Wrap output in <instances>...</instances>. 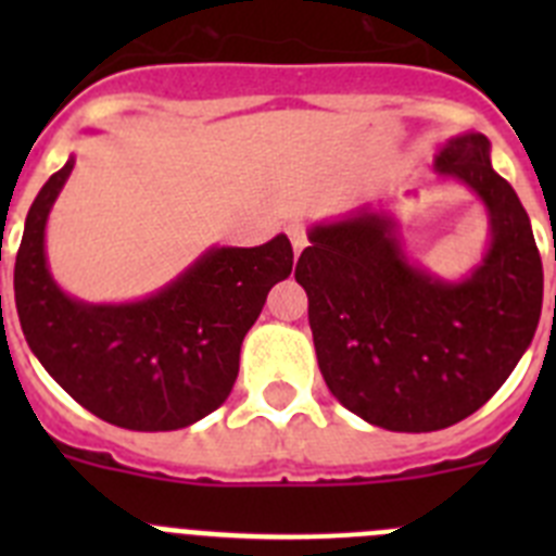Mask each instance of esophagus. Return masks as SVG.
<instances>
[{
	"mask_svg": "<svg viewBox=\"0 0 556 556\" xmlns=\"http://www.w3.org/2000/svg\"><path fill=\"white\" fill-rule=\"evenodd\" d=\"M289 239H292L294 255H301V250L308 244L306 228H303V225H289Z\"/></svg>",
	"mask_w": 556,
	"mask_h": 556,
	"instance_id": "obj_1",
	"label": "esophagus"
}]
</instances>
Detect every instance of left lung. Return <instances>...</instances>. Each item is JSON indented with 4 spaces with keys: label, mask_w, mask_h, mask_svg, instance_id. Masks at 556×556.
Masks as SVG:
<instances>
[{
    "label": "left lung",
    "mask_w": 556,
    "mask_h": 556,
    "mask_svg": "<svg viewBox=\"0 0 556 556\" xmlns=\"http://www.w3.org/2000/svg\"><path fill=\"white\" fill-rule=\"evenodd\" d=\"M434 169L470 186L488 208L490 248L465 281H440L412 264L392 217L367 208L314 225L294 269L328 390L387 431L448 429L488 404L543 308L529 214L490 164L488 136L451 139Z\"/></svg>",
    "instance_id": "1"
}]
</instances>
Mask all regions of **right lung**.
Returning <instances> with one entry per match:
<instances>
[{
  "label": "right lung",
  "mask_w": 556,
  "mask_h": 556,
  "mask_svg": "<svg viewBox=\"0 0 556 556\" xmlns=\"http://www.w3.org/2000/svg\"><path fill=\"white\" fill-rule=\"evenodd\" d=\"M75 159L38 191L16 255L18 323L29 351L91 415L130 431H172L211 415L233 390L242 339L267 292L289 278L283 233L258 248H211L144 301L94 306L49 275L43 230Z\"/></svg>",
  "instance_id": "obj_1"
}]
</instances>
